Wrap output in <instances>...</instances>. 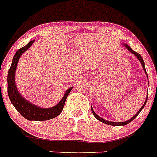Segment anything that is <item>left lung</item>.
I'll list each match as a JSON object with an SVG mask.
<instances>
[{"label": "left lung", "mask_w": 157, "mask_h": 157, "mask_svg": "<svg viewBox=\"0 0 157 157\" xmlns=\"http://www.w3.org/2000/svg\"><path fill=\"white\" fill-rule=\"evenodd\" d=\"M123 45H124V46L126 47V48H127L128 50L129 51V52H131V53H132V54H134V55H135L136 57H137V59L139 60V61H140V64H141L142 67H143V69H144V71L145 74H146V75H147V78H148V76H147V74L146 69H145V64H144V60H143V58H142L141 55H140V54H138V53H137V52H134V50H132V49H131V47H130V46H128V45H127V44H123ZM147 97H148V93H147V99H146V100H145L144 103V105H142V107H141V108L140 109V110H139L138 112H137V113H136L135 115H134V116L132 117V118H130L129 120H128V121H122V122H114V121H107V120H105V119H104V118H101V117H99V115H98L97 114H96V112H94V110H93V109L92 108V105H91V110H92V112H93V115H94V116H95V118H96V119H97V120H99V121H102V123H105V124H109V125H112V126H119V125L124 126V125H126V124H129V123L131 122V121H133V120H134V118H135L136 117H137V115H139V113H140V112H141V110H142V109H144V106H145V105H146V103H147Z\"/></svg>", "instance_id": "1"}]
</instances>
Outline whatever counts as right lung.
<instances>
[{
  "instance_id": "right-lung-1",
  "label": "right lung",
  "mask_w": 157,
  "mask_h": 157,
  "mask_svg": "<svg viewBox=\"0 0 157 157\" xmlns=\"http://www.w3.org/2000/svg\"><path fill=\"white\" fill-rule=\"evenodd\" d=\"M35 40L30 41L29 43L23 48H20L13 56L12 64L9 69L7 75V92L11 103L15 109L20 113V115L29 121H46L55 118L62 112L65 104L66 99L73 87H70L66 90L64 96L59 102L55 106L51 108H42L26 100L17 90L15 82V74L20 56L27 51L33 45Z\"/></svg>"
}]
</instances>
